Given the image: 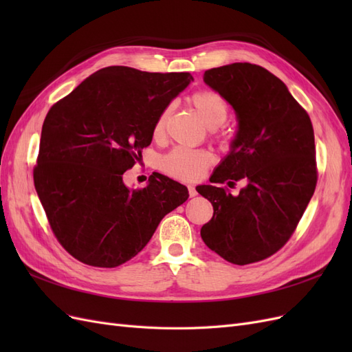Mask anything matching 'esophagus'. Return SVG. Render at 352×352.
Segmentation results:
<instances>
[{
	"instance_id": "esophagus-1",
	"label": "esophagus",
	"mask_w": 352,
	"mask_h": 352,
	"mask_svg": "<svg viewBox=\"0 0 352 352\" xmlns=\"http://www.w3.org/2000/svg\"><path fill=\"white\" fill-rule=\"evenodd\" d=\"M188 192H189V197H195V195H197V189H195V186L189 185V186H188Z\"/></svg>"
}]
</instances>
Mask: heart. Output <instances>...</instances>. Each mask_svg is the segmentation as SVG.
Here are the masks:
<instances>
[{"instance_id":"heart-1","label":"heart","mask_w":352,"mask_h":352,"mask_svg":"<svg viewBox=\"0 0 352 352\" xmlns=\"http://www.w3.org/2000/svg\"><path fill=\"white\" fill-rule=\"evenodd\" d=\"M189 100L198 111L202 122L211 127V129H216V127L221 126L228 120L229 105L228 101L223 98V95H220L219 92L211 89H199L190 95ZM168 114L170 109L167 107L157 117L153 131L154 136L163 135ZM211 163L212 157L206 150H192V148L186 146H176L162 158L160 166H162L164 173L175 179L197 180L210 167Z\"/></svg>"}]
</instances>
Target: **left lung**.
<instances>
[{
  "mask_svg": "<svg viewBox=\"0 0 352 352\" xmlns=\"http://www.w3.org/2000/svg\"><path fill=\"white\" fill-rule=\"evenodd\" d=\"M204 82L238 117L232 150L198 192L212 204L201 228L207 247L232 264L257 263L289 241L316 184L310 116L273 73L251 63L206 70ZM248 182L238 197L223 183Z\"/></svg>",
  "mask_w": 352,
  "mask_h": 352,
  "instance_id": "obj_1",
  "label": "left lung"
}]
</instances>
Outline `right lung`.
I'll list each match as a JSON object with an SVG mask.
<instances>
[{
  "mask_svg": "<svg viewBox=\"0 0 352 352\" xmlns=\"http://www.w3.org/2000/svg\"><path fill=\"white\" fill-rule=\"evenodd\" d=\"M189 73L104 67L50 109L34 184L52 233L72 257L117 267L150 242L158 223L188 199V188L153 173L129 189L123 173L142 158L154 124Z\"/></svg>",
  "mask_w": 352,
  "mask_h": 352,
  "instance_id": "right-lung-1",
  "label": "right lung"
}]
</instances>
